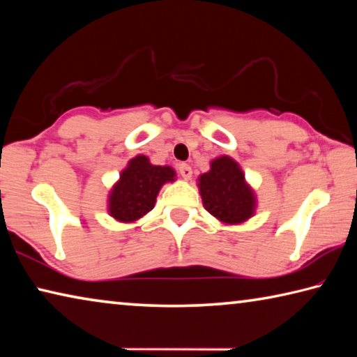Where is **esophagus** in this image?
<instances>
[{"label": "esophagus", "mask_w": 357, "mask_h": 357, "mask_svg": "<svg viewBox=\"0 0 357 357\" xmlns=\"http://www.w3.org/2000/svg\"><path fill=\"white\" fill-rule=\"evenodd\" d=\"M179 174H181V176H183L184 179H190V178H192V168H190V165L181 164V165H179Z\"/></svg>", "instance_id": "34e87169"}]
</instances>
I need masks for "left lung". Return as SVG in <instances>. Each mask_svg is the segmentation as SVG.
Masks as SVG:
<instances>
[{
	"mask_svg": "<svg viewBox=\"0 0 357 357\" xmlns=\"http://www.w3.org/2000/svg\"><path fill=\"white\" fill-rule=\"evenodd\" d=\"M198 189L204 209L222 223L238 225L255 214V193L231 157L220 155L211 162V170L198 178Z\"/></svg>",
	"mask_w": 357,
	"mask_h": 357,
	"instance_id": "left-lung-1",
	"label": "left lung"
}]
</instances>
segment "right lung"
I'll list each match as a JSON object with an SVG mask.
<instances>
[{
	"label": "right lung",
	"instance_id": "add662e5",
	"mask_svg": "<svg viewBox=\"0 0 357 357\" xmlns=\"http://www.w3.org/2000/svg\"><path fill=\"white\" fill-rule=\"evenodd\" d=\"M176 173L168 165H153L146 155H137L119 174L108 195V214L118 222L142 219L154 208L155 198L165 183H173Z\"/></svg>",
	"mask_w": 357,
	"mask_h": 357
}]
</instances>
